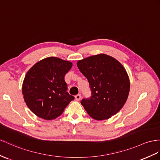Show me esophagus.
<instances>
[{"label":"esophagus","mask_w":160,"mask_h":160,"mask_svg":"<svg viewBox=\"0 0 160 160\" xmlns=\"http://www.w3.org/2000/svg\"><path fill=\"white\" fill-rule=\"evenodd\" d=\"M81 95L80 94H78V95H77L75 96V99L76 101H80L81 99Z\"/></svg>","instance_id":"1"}]
</instances>
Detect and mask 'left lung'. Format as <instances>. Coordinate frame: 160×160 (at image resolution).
<instances>
[{
	"mask_svg": "<svg viewBox=\"0 0 160 160\" xmlns=\"http://www.w3.org/2000/svg\"><path fill=\"white\" fill-rule=\"evenodd\" d=\"M77 66L91 88V97L81 101L88 115L103 120L116 114L130 91L128 76L122 65L112 57L100 54L78 61Z\"/></svg>",
	"mask_w": 160,
	"mask_h": 160,
	"instance_id": "obj_1",
	"label": "left lung"
}]
</instances>
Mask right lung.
Listing matches in <instances>:
<instances>
[{
    "mask_svg": "<svg viewBox=\"0 0 160 160\" xmlns=\"http://www.w3.org/2000/svg\"><path fill=\"white\" fill-rule=\"evenodd\" d=\"M72 67L69 61L47 57L36 63L25 76L24 101L35 115L47 120L59 117L74 97L67 92L64 76Z\"/></svg>",
    "mask_w": 160,
    "mask_h": 160,
    "instance_id": "right-lung-1",
    "label": "right lung"
}]
</instances>
